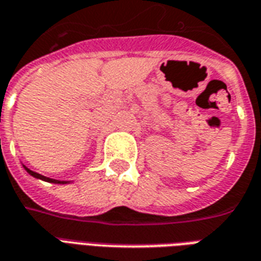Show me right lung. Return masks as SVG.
<instances>
[{
  "mask_svg": "<svg viewBox=\"0 0 261 261\" xmlns=\"http://www.w3.org/2000/svg\"><path fill=\"white\" fill-rule=\"evenodd\" d=\"M25 169L28 170V173H31L33 177H37V179H42V180H46V181H51V183H65V181L54 180V179H50V177H46V176L39 175V173H36V172H33V170H31V169H28V168H25Z\"/></svg>",
  "mask_w": 261,
  "mask_h": 261,
  "instance_id": "right-lung-1",
  "label": "right lung"
}]
</instances>
